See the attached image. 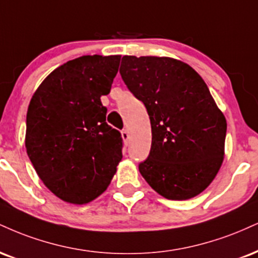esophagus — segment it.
<instances>
[{
	"label": "esophagus",
	"mask_w": 258,
	"mask_h": 258,
	"mask_svg": "<svg viewBox=\"0 0 258 258\" xmlns=\"http://www.w3.org/2000/svg\"><path fill=\"white\" fill-rule=\"evenodd\" d=\"M121 137H122V141L127 144V143H128V139H130L128 131H127V130H122V131H121Z\"/></svg>",
	"instance_id": "34e87169"
}]
</instances>
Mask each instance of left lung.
<instances>
[{
  "label": "left lung",
  "instance_id": "1",
  "mask_svg": "<svg viewBox=\"0 0 258 258\" xmlns=\"http://www.w3.org/2000/svg\"><path fill=\"white\" fill-rule=\"evenodd\" d=\"M120 74L144 103L151 150L143 178L172 201L196 197L212 184L225 157L227 122L207 84L191 66L166 56H123Z\"/></svg>",
  "mask_w": 258,
  "mask_h": 258
}]
</instances>
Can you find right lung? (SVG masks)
Masks as SVG:
<instances>
[{"mask_svg": "<svg viewBox=\"0 0 258 258\" xmlns=\"http://www.w3.org/2000/svg\"><path fill=\"white\" fill-rule=\"evenodd\" d=\"M120 55H85L61 64L36 90L25 147L43 184L60 200L86 204L109 186L122 159L119 131L105 122Z\"/></svg>", "mask_w": 258, "mask_h": 258, "instance_id": "add662e5", "label": "right lung"}]
</instances>
